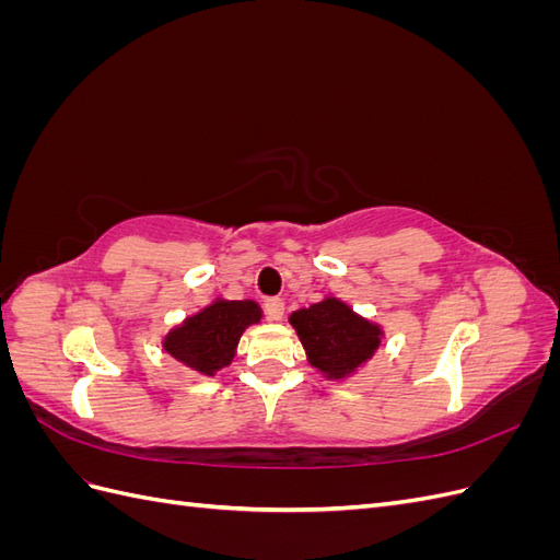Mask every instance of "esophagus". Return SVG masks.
<instances>
[{
	"label": "esophagus",
	"instance_id": "34e87169",
	"mask_svg": "<svg viewBox=\"0 0 560 560\" xmlns=\"http://www.w3.org/2000/svg\"><path fill=\"white\" fill-rule=\"evenodd\" d=\"M264 311H266V315L270 317V319H282V315H284V303H282V299H266L264 301Z\"/></svg>",
	"mask_w": 560,
	"mask_h": 560
}]
</instances>
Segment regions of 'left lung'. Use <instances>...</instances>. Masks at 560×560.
<instances>
[{"label":"left lung","mask_w":560,"mask_h":560,"mask_svg":"<svg viewBox=\"0 0 560 560\" xmlns=\"http://www.w3.org/2000/svg\"><path fill=\"white\" fill-rule=\"evenodd\" d=\"M299 341L308 354L311 366L327 378H346L371 360L381 346V327L352 313L350 306L334 296L313 303L290 315Z\"/></svg>","instance_id":"1"}]
</instances>
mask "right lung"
Returning <instances> with one entry per match:
<instances>
[{"instance_id": "obj_1", "label": "right lung", "mask_w": 560, "mask_h": 560, "mask_svg": "<svg viewBox=\"0 0 560 560\" xmlns=\"http://www.w3.org/2000/svg\"><path fill=\"white\" fill-rule=\"evenodd\" d=\"M259 319L261 308L254 301L217 299L167 334L163 348L198 374L214 376L219 369L231 364L243 331Z\"/></svg>"}]
</instances>
